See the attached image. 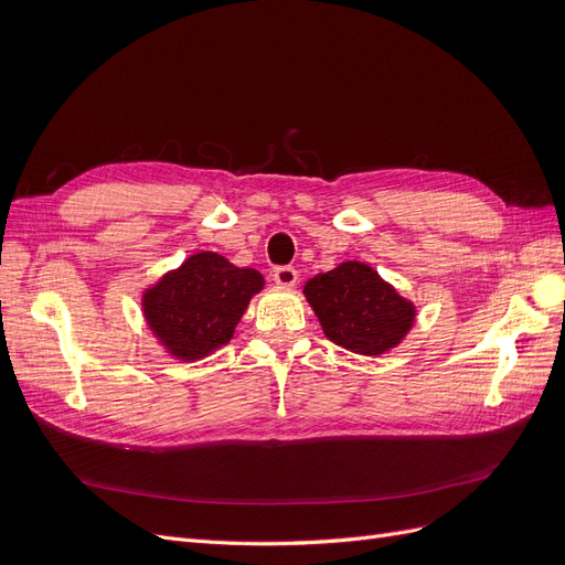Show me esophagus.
<instances>
[{"label": "esophagus", "instance_id": "esophagus-1", "mask_svg": "<svg viewBox=\"0 0 565 565\" xmlns=\"http://www.w3.org/2000/svg\"><path fill=\"white\" fill-rule=\"evenodd\" d=\"M273 280H276L280 287H295L299 280V273L295 266H278L273 270Z\"/></svg>", "mask_w": 565, "mask_h": 565}]
</instances>
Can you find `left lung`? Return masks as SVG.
<instances>
[{
    "instance_id": "left-lung-1",
    "label": "left lung",
    "mask_w": 565,
    "mask_h": 565,
    "mask_svg": "<svg viewBox=\"0 0 565 565\" xmlns=\"http://www.w3.org/2000/svg\"><path fill=\"white\" fill-rule=\"evenodd\" d=\"M303 295L313 306L324 337L361 355L393 349L415 320V306L361 262L318 273L306 282Z\"/></svg>"
}]
</instances>
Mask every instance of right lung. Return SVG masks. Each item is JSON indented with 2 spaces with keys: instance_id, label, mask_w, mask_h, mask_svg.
I'll return each instance as SVG.
<instances>
[{
  "instance_id": "1",
  "label": "right lung",
  "mask_w": 565,
  "mask_h": 565,
  "mask_svg": "<svg viewBox=\"0 0 565 565\" xmlns=\"http://www.w3.org/2000/svg\"><path fill=\"white\" fill-rule=\"evenodd\" d=\"M264 287L254 268H237L221 254L200 252L146 289L150 330L181 361L210 355L228 344L249 299Z\"/></svg>"
}]
</instances>
